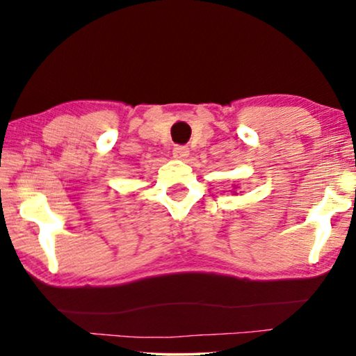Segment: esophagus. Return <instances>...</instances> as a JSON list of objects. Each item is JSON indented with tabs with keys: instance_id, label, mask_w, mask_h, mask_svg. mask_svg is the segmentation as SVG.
Instances as JSON below:
<instances>
[{
	"instance_id": "esophagus-1",
	"label": "esophagus",
	"mask_w": 356,
	"mask_h": 356,
	"mask_svg": "<svg viewBox=\"0 0 356 356\" xmlns=\"http://www.w3.org/2000/svg\"><path fill=\"white\" fill-rule=\"evenodd\" d=\"M189 155V149L186 145H175L173 147V157L178 160H184Z\"/></svg>"
}]
</instances>
